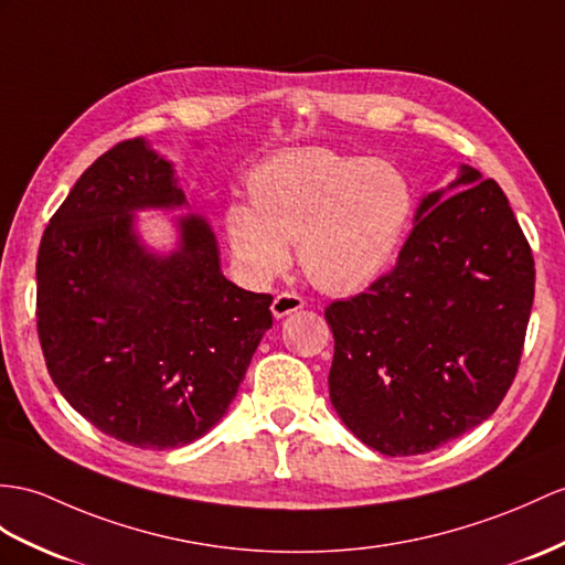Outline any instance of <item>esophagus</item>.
<instances>
[{
    "mask_svg": "<svg viewBox=\"0 0 565 565\" xmlns=\"http://www.w3.org/2000/svg\"><path fill=\"white\" fill-rule=\"evenodd\" d=\"M301 307H305V299H301L299 295H295V292H280L278 297L273 299L270 311H273L275 319H285V316L299 311Z\"/></svg>",
    "mask_w": 565,
    "mask_h": 565,
    "instance_id": "34e87169",
    "label": "esophagus"
}]
</instances>
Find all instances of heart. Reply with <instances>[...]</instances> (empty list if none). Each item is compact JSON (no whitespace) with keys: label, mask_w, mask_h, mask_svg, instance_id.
I'll return each instance as SVG.
<instances>
[{"label":"heart","mask_w":565,"mask_h":565,"mask_svg":"<svg viewBox=\"0 0 565 565\" xmlns=\"http://www.w3.org/2000/svg\"><path fill=\"white\" fill-rule=\"evenodd\" d=\"M252 205L225 211V235L246 278L266 282L287 270L297 244L307 278L330 295L376 282L401 246L415 191L391 160L295 148L256 164Z\"/></svg>","instance_id":"obj_1"}]
</instances>
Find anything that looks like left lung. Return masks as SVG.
<instances>
[{
  "label": "left lung",
  "mask_w": 565,
  "mask_h": 565,
  "mask_svg": "<svg viewBox=\"0 0 565 565\" xmlns=\"http://www.w3.org/2000/svg\"><path fill=\"white\" fill-rule=\"evenodd\" d=\"M532 299V249L505 194L460 164L456 182L419 201L395 268L326 309L330 403L383 456L452 441L511 388Z\"/></svg>",
  "instance_id": "1"
}]
</instances>
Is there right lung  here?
Wrapping results in <instances>:
<instances>
[{"label":"right lung","mask_w":565,"mask_h":565,"mask_svg":"<svg viewBox=\"0 0 565 565\" xmlns=\"http://www.w3.org/2000/svg\"><path fill=\"white\" fill-rule=\"evenodd\" d=\"M182 205L172 162L143 139L121 141L81 174L38 252V335L54 386L136 448L211 431L273 326V297L220 270L205 217L174 220L170 254L143 244L136 213Z\"/></svg>","instance_id":"right-lung-1"}]
</instances>
